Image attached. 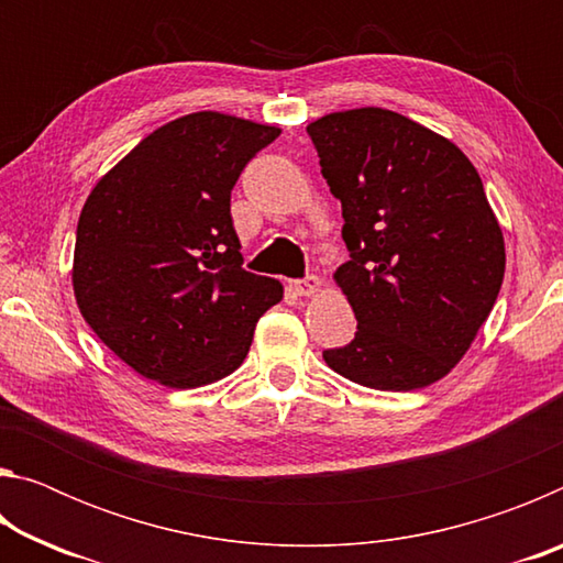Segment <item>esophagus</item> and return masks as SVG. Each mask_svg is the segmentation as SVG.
<instances>
[{"mask_svg":"<svg viewBox=\"0 0 563 563\" xmlns=\"http://www.w3.org/2000/svg\"><path fill=\"white\" fill-rule=\"evenodd\" d=\"M290 288L302 295V298H310V295H316L320 290V278L318 275H305L302 280H292Z\"/></svg>","mask_w":563,"mask_h":563,"instance_id":"34e87169","label":"esophagus"}]
</instances>
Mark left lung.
I'll use <instances>...</instances> for the list:
<instances>
[{
    "instance_id": "8db88e82",
    "label": "left lung",
    "mask_w": 563,
    "mask_h": 563,
    "mask_svg": "<svg viewBox=\"0 0 563 563\" xmlns=\"http://www.w3.org/2000/svg\"><path fill=\"white\" fill-rule=\"evenodd\" d=\"M308 133L342 203L350 261L335 280L355 340L325 350L352 383L409 393L442 379L489 318L504 238L482 178L452 141L387 109L312 121Z\"/></svg>"
}]
</instances>
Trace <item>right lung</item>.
Here are the masks:
<instances>
[{
  "label": "right lung",
  "instance_id": "add662e5",
  "mask_svg": "<svg viewBox=\"0 0 563 563\" xmlns=\"http://www.w3.org/2000/svg\"><path fill=\"white\" fill-rule=\"evenodd\" d=\"M280 129L198 111L141 141L81 208L74 295L113 355L166 387L241 367L283 285L243 268L231 190Z\"/></svg>",
  "mask_w": 563,
  "mask_h": 563
}]
</instances>
